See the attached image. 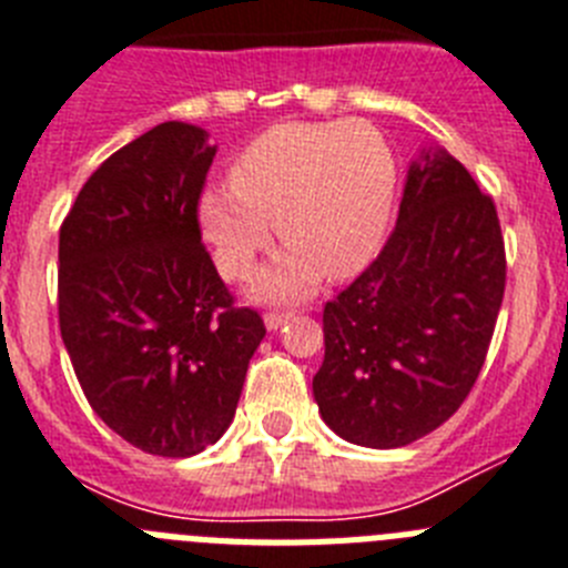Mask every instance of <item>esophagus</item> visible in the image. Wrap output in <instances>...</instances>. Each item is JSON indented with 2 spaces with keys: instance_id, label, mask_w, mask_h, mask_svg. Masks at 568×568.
Returning a JSON list of instances; mask_svg holds the SVG:
<instances>
[{
  "instance_id": "1",
  "label": "esophagus",
  "mask_w": 568,
  "mask_h": 568,
  "mask_svg": "<svg viewBox=\"0 0 568 568\" xmlns=\"http://www.w3.org/2000/svg\"><path fill=\"white\" fill-rule=\"evenodd\" d=\"M288 317L291 314H280V312L265 314V328H268V332H277V328H283V325L288 323Z\"/></svg>"
}]
</instances>
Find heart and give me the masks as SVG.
<instances>
[{
  "instance_id": "b5f03b06",
  "label": "heart",
  "mask_w": 568,
  "mask_h": 568,
  "mask_svg": "<svg viewBox=\"0 0 568 568\" xmlns=\"http://www.w3.org/2000/svg\"><path fill=\"white\" fill-rule=\"evenodd\" d=\"M231 189H209L200 225L225 277H243L271 243L288 248L251 280V297L294 303L323 274L354 277L386 243L397 200V160L366 122H283L243 148Z\"/></svg>"
}]
</instances>
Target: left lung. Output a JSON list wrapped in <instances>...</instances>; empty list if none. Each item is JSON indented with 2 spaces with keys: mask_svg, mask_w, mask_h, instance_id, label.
I'll return each mask as SVG.
<instances>
[{
  "mask_svg": "<svg viewBox=\"0 0 568 568\" xmlns=\"http://www.w3.org/2000/svg\"><path fill=\"white\" fill-rule=\"evenodd\" d=\"M506 288L495 202L446 148L408 165L386 248L325 303L314 400L325 426L366 448L420 440L466 400Z\"/></svg>",
  "mask_w": 568,
  "mask_h": 568,
  "instance_id": "8db88e82",
  "label": "left lung"
}]
</instances>
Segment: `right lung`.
Listing matches in <instances>:
<instances>
[{
  "mask_svg": "<svg viewBox=\"0 0 568 568\" xmlns=\"http://www.w3.org/2000/svg\"><path fill=\"white\" fill-rule=\"evenodd\" d=\"M209 131L162 122L108 156L59 229V332L108 428L191 457L231 426L265 325L200 243Z\"/></svg>",
  "mask_w": 568,
  "mask_h": 568,
  "instance_id": "add662e5",
  "label": "right lung"
}]
</instances>
